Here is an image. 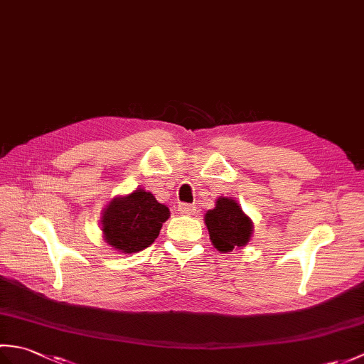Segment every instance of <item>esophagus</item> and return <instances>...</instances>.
<instances>
[{
	"mask_svg": "<svg viewBox=\"0 0 364 364\" xmlns=\"http://www.w3.org/2000/svg\"><path fill=\"white\" fill-rule=\"evenodd\" d=\"M178 211H180V214H184V215H192L196 211V206L191 205V203H180V205H178Z\"/></svg>",
	"mask_w": 364,
	"mask_h": 364,
	"instance_id": "esophagus-1",
	"label": "esophagus"
}]
</instances>
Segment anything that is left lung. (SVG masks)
<instances>
[{"label": "left lung", "mask_w": 364, "mask_h": 364, "mask_svg": "<svg viewBox=\"0 0 364 364\" xmlns=\"http://www.w3.org/2000/svg\"><path fill=\"white\" fill-rule=\"evenodd\" d=\"M205 223L211 242L223 253L245 245L252 235V220L235 200L225 197L219 198L214 210L205 214Z\"/></svg>", "instance_id": "left-lung-1"}]
</instances>
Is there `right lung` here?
Masks as SVG:
<instances>
[{"instance_id":"1","label":"right lung","mask_w":364,"mask_h":364,"mask_svg":"<svg viewBox=\"0 0 364 364\" xmlns=\"http://www.w3.org/2000/svg\"><path fill=\"white\" fill-rule=\"evenodd\" d=\"M168 214V208L144 189L114 198L102 220L106 242L123 253L141 252L154 242Z\"/></svg>"}]
</instances>
